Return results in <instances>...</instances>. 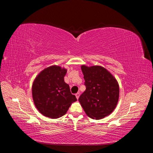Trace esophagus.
<instances>
[{
    "label": "esophagus",
    "instance_id": "esophagus-1",
    "mask_svg": "<svg viewBox=\"0 0 153 153\" xmlns=\"http://www.w3.org/2000/svg\"><path fill=\"white\" fill-rule=\"evenodd\" d=\"M75 96H76V98L77 99L79 98V97H80V93H79V92H77V93H76V94H75Z\"/></svg>",
    "mask_w": 153,
    "mask_h": 153
}]
</instances>
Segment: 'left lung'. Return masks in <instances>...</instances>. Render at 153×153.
<instances>
[{
	"label": "left lung",
	"mask_w": 153,
	"mask_h": 153,
	"mask_svg": "<svg viewBox=\"0 0 153 153\" xmlns=\"http://www.w3.org/2000/svg\"><path fill=\"white\" fill-rule=\"evenodd\" d=\"M81 68L86 89L78 100L89 117L103 119L112 113L117 105L119 95L118 83L101 66H82Z\"/></svg>",
	"instance_id": "left-lung-1"
}]
</instances>
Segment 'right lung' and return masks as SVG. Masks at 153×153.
<instances>
[{"label": "right lung", "instance_id": "right-lung-1", "mask_svg": "<svg viewBox=\"0 0 153 153\" xmlns=\"http://www.w3.org/2000/svg\"><path fill=\"white\" fill-rule=\"evenodd\" d=\"M66 69L52 66L45 69L32 85V98L36 108L46 117L56 119L65 115L76 96L64 80Z\"/></svg>", "mask_w": 153, "mask_h": 153}]
</instances>
